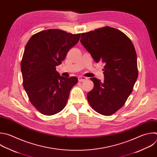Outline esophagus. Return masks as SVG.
Wrapping results in <instances>:
<instances>
[{"label": "esophagus", "mask_w": 157, "mask_h": 157, "mask_svg": "<svg viewBox=\"0 0 157 157\" xmlns=\"http://www.w3.org/2000/svg\"><path fill=\"white\" fill-rule=\"evenodd\" d=\"M86 79H87V78H86V77H84V76H79V77L78 78V81H79V82L85 81Z\"/></svg>", "instance_id": "34e87169"}]
</instances>
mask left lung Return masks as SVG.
<instances>
[{
    "mask_svg": "<svg viewBox=\"0 0 157 157\" xmlns=\"http://www.w3.org/2000/svg\"><path fill=\"white\" fill-rule=\"evenodd\" d=\"M80 42L95 62L105 64L103 82L90 78L94 87L87 100L96 112L113 115L124 105L138 77L134 45L124 33L110 26L82 33Z\"/></svg>",
    "mask_w": 157,
    "mask_h": 157,
    "instance_id": "1",
    "label": "left lung"
}]
</instances>
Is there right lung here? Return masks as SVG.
Returning <instances> with one entry per match:
<instances>
[{"instance_id": "add662e5", "label": "right lung", "mask_w": 157, "mask_h": 157, "mask_svg": "<svg viewBox=\"0 0 157 157\" xmlns=\"http://www.w3.org/2000/svg\"><path fill=\"white\" fill-rule=\"evenodd\" d=\"M80 35L47 29L33 35L25 46L21 62L23 85L32 105L44 115L61 112L78 82L76 77L60 76L56 66L62 64Z\"/></svg>"}]
</instances>
